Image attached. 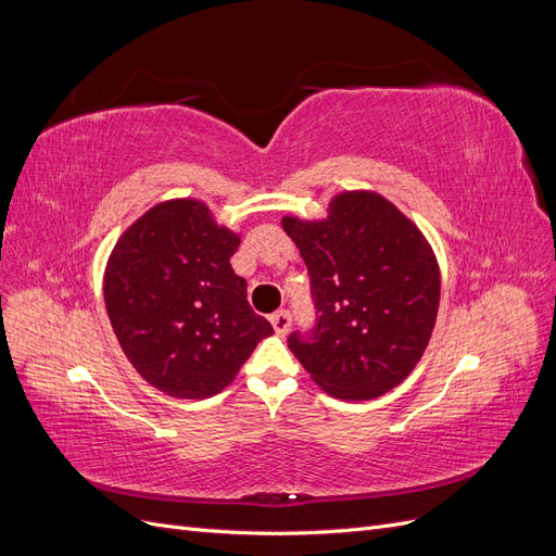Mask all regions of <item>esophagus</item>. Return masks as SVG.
Returning a JSON list of instances; mask_svg holds the SVG:
<instances>
[{
	"mask_svg": "<svg viewBox=\"0 0 556 556\" xmlns=\"http://www.w3.org/2000/svg\"><path fill=\"white\" fill-rule=\"evenodd\" d=\"M290 323H292V319H290L288 311H278V313L271 315V327L278 336H285L290 331Z\"/></svg>",
	"mask_w": 556,
	"mask_h": 556,
	"instance_id": "obj_1",
	"label": "esophagus"
}]
</instances>
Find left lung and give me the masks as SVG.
Here are the masks:
<instances>
[{"mask_svg": "<svg viewBox=\"0 0 556 556\" xmlns=\"http://www.w3.org/2000/svg\"><path fill=\"white\" fill-rule=\"evenodd\" d=\"M311 276L317 325L290 350L329 396L394 390L422 359L439 315V260L419 227L374 190H345L327 217H282Z\"/></svg>", "mask_w": 556, "mask_h": 556, "instance_id": "obj_1", "label": "left lung"}]
</instances>
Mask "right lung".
<instances>
[{
  "mask_svg": "<svg viewBox=\"0 0 556 556\" xmlns=\"http://www.w3.org/2000/svg\"><path fill=\"white\" fill-rule=\"evenodd\" d=\"M239 245V233L190 197L160 201L113 245L106 313L125 357L155 390L215 396L274 333L229 264Z\"/></svg>",
  "mask_w": 556,
  "mask_h": 556,
  "instance_id": "obj_1",
  "label": "right lung"
}]
</instances>
